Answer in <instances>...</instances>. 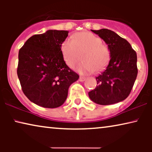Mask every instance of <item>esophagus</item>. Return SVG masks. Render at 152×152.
Here are the masks:
<instances>
[{
    "instance_id": "1",
    "label": "esophagus",
    "mask_w": 152,
    "mask_h": 152,
    "mask_svg": "<svg viewBox=\"0 0 152 152\" xmlns=\"http://www.w3.org/2000/svg\"><path fill=\"white\" fill-rule=\"evenodd\" d=\"M85 80H86V78L84 77H80V79H79V81L80 82H84Z\"/></svg>"
}]
</instances>
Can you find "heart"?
Returning <instances> with one entry per match:
<instances>
[{
    "mask_svg": "<svg viewBox=\"0 0 152 152\" xmlns=\"http://www.w3.org/2000/svg\"><path fill=\"white\" fill-rule=\"evenodd\" d=\"M60 49L64 60L70 67L80 60V54L83 53V62L75 67L83 75L102 71L111 59L109 49L102 44V39L88 32L77 33L72 35V38L64 39Z\"/></svg>",
    "mask_w": 152,
    "mask_h": 152,
    "instance_id": "b5f03b06",
    "label": "heart"
}]
</instances>
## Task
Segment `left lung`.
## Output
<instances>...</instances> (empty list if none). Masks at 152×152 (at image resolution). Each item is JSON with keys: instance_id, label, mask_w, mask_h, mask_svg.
<instances>
[{"instance_id": "obj_1", "label": "left lung", "mask_w": 152, "mask_h": 152, "mask_svg": "<svg viewBox=\"0 0 152 152\" xmlns=\"http://www.w3.org/2000/svg\"><path fill=\"white\" fill-rule=\"evenodd\" d=\"M91 30L107 43L111 59L105 70L95 77L97 86L88 92V96L101 105L123 101L129 95L138 75L136 53L126 39L113 31Z\"/></svg>"}]
</instances>
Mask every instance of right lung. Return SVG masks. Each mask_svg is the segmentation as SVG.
<instances>
[{
  "label": "right lung",
  "mask_w": 152,
  "mask_h": 152,
  "mask_svg": "<svg viewBox=\"0 0 152 152\" xmlns=\"http://www.w3.org/2000/svg\"><path fill=\"white\" fill-rule=\"evenodd\" d=\"M68 32L49 30L33 35L18 52L17 75L23 92L40 107L61 106L69 86L80 77L66 65L61 53V44Z\"/></svg>",
  "instance_id": "obj_1"
}]
</instances>
